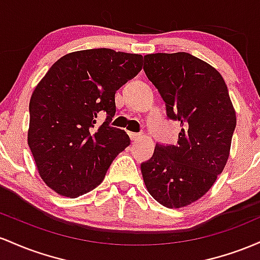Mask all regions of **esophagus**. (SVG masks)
<instances>
[{"instance_id": "obj_1", "label": "esophagus", "mask_w": 260, "mask_h": 260, "mask_svg": "<svg viewBox=\"0 0 260 260\" xmlns=\"http://www.w3.org/2000/svg\"><path fill=\"white\" fill-rule=\"evenodd\" d=\"M129 136L130 139L133 140V141H135V140H138L140 138H142V134H136V133H129Z\"/></svg>"}]
</instances>
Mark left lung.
Returning a JSON list of instances; mask_svg holds the SVG:
<instances>
[{
  "label": "left lung",
  "mask_w": 260,
  "mask_h": 260,
  "mask_svg": "<svg viewBox=\"0 0 260 260\" xmlns=\"http://www.w3.org/2000/svg\"><path fill=\"white\" fill-rule=\"evenodd\" d=\"M144 70L171 119L180 121L177 145H156L141 165L147 191L168 209L203 198L222 173L231 150L236 110L222 76L188 52L145 55Z\"/></svg>",
  "instance_id": "obj_1"
}]
</instances>
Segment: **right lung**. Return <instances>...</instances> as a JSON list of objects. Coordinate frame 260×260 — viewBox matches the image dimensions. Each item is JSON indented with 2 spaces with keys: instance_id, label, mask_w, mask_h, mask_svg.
<instances>
[{
  "instance_id": "add662e5",
  "label": "right lung",
  "mask_w": 260,
  "mask_h": 260,
  "mask_svg": "<svg viewBox=\"0 0 260 260\" xmlns=\"http://www.w3.org/2000/svg\"><path fill=\"white\" fill-rule=\"evenodd\" d=\"M142 69V55L89 49L63 55L31 93L28 145L49 188L78 198L103 182L119 153L130 145L124 130L109 126L115 92ZM107 120L96 126V116Z\"/></svg>"
}]
</instances>
